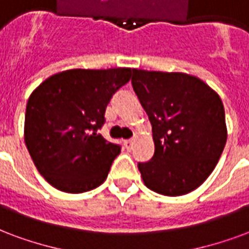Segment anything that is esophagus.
<instances>
[{
    "label": "esophagus",
    "mask_w": 249,
    "mask_h": 249,
    "mask_svg": "<svg viewBox=\"0 0 249 249\" xmlns=\"http://www.w3.org/2000/svg\"><path fill=\"white\" fill-rule=\"evenodd\" d=\"M132 145H134V140H132V139L131 140H126V142H124V147H126L128 151L132 148Z\"/></svg>",
    "instance_id": "esophagus-1"
}]
</instances>
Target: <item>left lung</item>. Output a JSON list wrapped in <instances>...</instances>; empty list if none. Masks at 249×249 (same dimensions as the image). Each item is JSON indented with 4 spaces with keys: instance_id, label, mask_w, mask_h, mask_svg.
I'll return each instance as SVG.
<instances>
[{
    "instance_id": "8db88e82",
    "label": "left lung",
    "mask_w": 249,
    "mask_h": 249,
    "mask_svg": "<svg viewBox=\"0 0 249 249\" xmlns=\"http://www.w3.org/2000/svg\"><path fill=\"white\" fill-rule=\"evenodd\" d=\"M132 88L152 124L155 153L139 162L143 182L162 196H184L214 171L227 140L219 94L182 72L132 69Z\"/></svg>"
}]
</instances>
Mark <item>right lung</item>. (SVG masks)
I'll return each instance as SVG.
<instances>
[{"instance_id":"obj_1","label":"right lung","mask_w":249,"mask_h":249,"mask_svg":"<svg viewBox=\"0 0 249 249\" xmlns=\"http://www.w3.org/2000/svg\"><path fill=\"white\" fill-rule=\"evenodd\" d=\"M131 68L68 69L46 78L26 106L25 143L39 173L65 193L100 186L121 152L97 134Z\"/></svg>"}]
</instances>
